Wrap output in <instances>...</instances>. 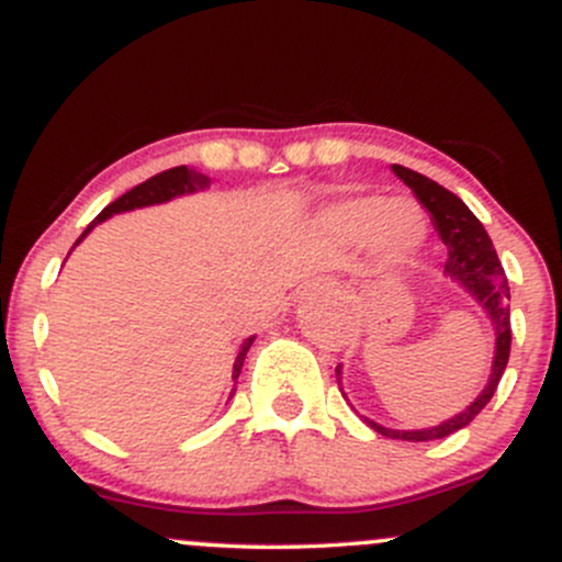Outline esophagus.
Masks as SVG:
<instances>
[{"label":"esophagus","instance_id":"1","mask_svg":"<svg viewBox=\"0 0 562 562\" xmlns=\"http://www.w3.org/2000/svg\"><path fill=\"white\" fill-rule=\"evenodd\" d=\"M308 293H333V282L327 280H317L308 285Z\"/></svg>","mask_w":562,"mask_h":562}]
</instances>
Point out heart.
Returning a JSON list of instances; mask_svg holds the SVG:
<instances>
[{
    "mask_svg": "<svg viewBox=\"0 0 562 562\" xmlns=\"http://www.w3.org/2000/svg\"><path fill=\"white\" fill-rule=\"evenodd\" d=\"M322 224L338 243H372L383 259L402 261L425 243L428 224L409 200H383L375 195L351 198L325 211Z\"/></svg>",
    "mask_w": 562,
    "mask_h": 562,
    "instance_id": "heart-1",
    "label": "heart"
}]
</instances>
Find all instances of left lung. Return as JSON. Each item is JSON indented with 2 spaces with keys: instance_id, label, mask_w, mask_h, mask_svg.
Segmentation results:
<instances>
[{
  "instance_id": "left-lung-1",
  "label": "left lung",
  "mask_w": 562,
  "mask_h": 562,
  "mask_svg": "<svg viewBox=\"0 0 562 562\" xmlns=\"http://www.w3.org/2000/svg\"><path fill=\"white\" fill-rule=\"evenodd\" d=\"M393 173H396L402 182L415 192V198L428 209L430 218H434V227L441 237V243L447 245V263H443V274L451 282H457L465 293L473 299L486 314V319L492 322L494 330V359H492V375H488L486 385L479 396L470 402L460 415L449 417V420L434 425V428H417V430H396L385 428L370 417L359 415L370 425L372 430H378L385 438H402V441H434V438L451 436L454 430L465 428L475 420V415L492 402L496 385H499L502 375H505V367L509 359V340H513V330H509V285L505 269H502L499 259H496V250L492 240H488L486 229L479 218L473 216V211L462 203L454 192H449L447 187H441L434 179L423 177V173L404 169V166L393 164ZM335 375H338L340 393H344V372L340 364L335 367ZM346 398V393H344Z\"/></svg>"
}]
</instances>
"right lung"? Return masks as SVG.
Listing matches in <instances>:
<instances>
[{
  "mask_svg": "<svg viewBox=\"0 0 562 562\" xmlns=\"http://www.w3.org/2000/svg\"><path fill=\"white\" fill-rule=\"evenodd\" d=\"M205 187H211V179L205 177V173L195 171V169H187V166H177V169L160 171V173H156V177L147 179V182L132 187V190L124 192V195H121L119 200H113L111 205H105V209L97 214L94 222L81 232V237L74 243V248L83 240V237L89 235V232L97 227V224L105 222V218H111L115 214H126V211H134V209H147V205L169 203V200H173V198L192 195V192H203ZM254 340H256V335L245 338L240 351H237L235 364H232V380H235V383H237V378H240L245 353H248V348H250V344H254ZM235 391L237 389H232V393H235ZM232 393H229V396H232Z\"/></svg>",
  "mask_w": 562,
  "mask_h": 562,
  "instance_id": "add662e5",
  "label": "right lung"
}]
</instances>
